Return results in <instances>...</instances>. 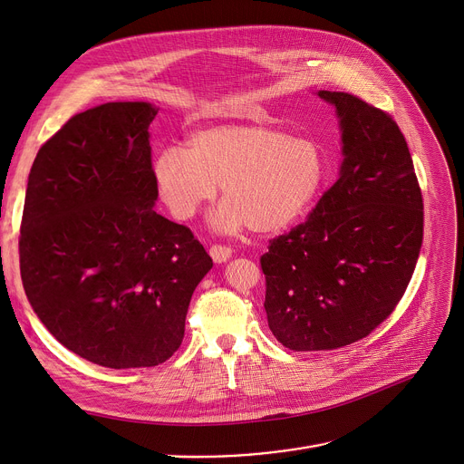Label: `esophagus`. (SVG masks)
<instances>
[{
    "label": "esophagus",
    "mask_w": 464,
    "mask_h": 464,
    "mask_svg": "<svg viewBox=\"0 0 464 464\" xmlns=\"http://www.w3.org/2000/svg\"><path fill=\"white\" fill-rule=\"evenodd\" d=\"M208 254H210V257H213L215 263H226V261H229L233 249L227 246H222V244H215V246H210Z\"/></svg>",
    "instance_id": "1"
}]
</instances>
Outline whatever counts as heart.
<instances>
[{
	"mask_svg": "<svg viewBox=\"0 0 464 464\" xmlns=\"http://www.w3.org/2000/svg\"><path fill=\"white\" fill-rule=\"evenodd\" d=\"M153 178L178 220L192 218L220 187L224 203L210 227L233 235L247 226L256 235H274L314 203L327 178V157L314 139L288 137L266 123H220L192 133L187 151H160Z\"/></svg>",
	"mask_w": 464,
	"mask_h": 464,
	"instance_id": "b5f03b06",
	"label": "heart"
}]
</instances>
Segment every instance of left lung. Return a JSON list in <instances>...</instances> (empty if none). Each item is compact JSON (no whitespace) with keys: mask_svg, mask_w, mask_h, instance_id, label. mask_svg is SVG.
I'll list each match as a JSON object with an SVG mask.
<instances>
[{"mask_svg":"<svg viewBox=\"0 0 464 464\" xmlns=\"http://www.w3.org/2000/svg\"><path fill=\"white\" fill-rule=\"evenodd\" d=\"M318 96L341 120L339 179L261 257L270 331L294 352L348 346L387 320L424 237L422 192L398 123L348 92Z\"/></svg>","mask_w":464,"mask_h":464,"instance_id":"left-lung-1","label":"left lung"}]
</instances>
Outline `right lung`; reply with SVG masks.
Returning a JSON list of instances; mask_svg holds the SVG:
<instances>
[{
  "label": "right lung",
  "instance_id": "add662e5",
  "mask_svg": "<svg viewBox=\"0 0 464 464\" xmlns=\"http://www.w3.org/2000/svg\"><path fill=\"white\" fill-rule=\"evenodd\" d=\"M157 109L112 102L72 116L31 166L20 227L27 300L55 339L123 370L170 359L213 259L157 215L150 148Z\"/></svg>",
  "mask_w": 464,
  "mask_h": 464
}]
</instances>
